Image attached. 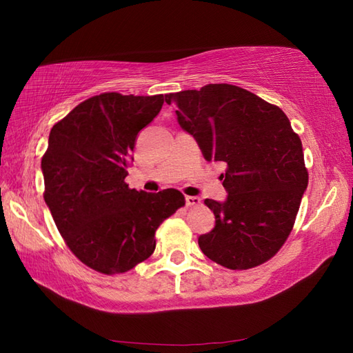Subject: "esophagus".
Masks as SVG:
<instances>
[{
  "mask_svg": "<svg viewBox=\"0 0 353 353\" xmlns=\"http://www.w3.org/2000/svg\"><path fill=\"white\" fill-rule=\"evenodd\" d=\"M185 201H186V206H199L201 203L200 197L197 196H186Z\"/></svg>",
  "mask_w": 353,
  "mask_h": 353,
  "instance_id": "34e87169",
  "label": "esophagus"
}]
</instances>
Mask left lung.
I'll use <instances>...</instances> for the list:
<instances>
[{
    "label": "left lung",
    "mask_w": 353,
    "mask_h": 353,
    "mask_svg": "<svg viewBox=\"0 0 353 353\" xmlns=\"http://www.w3.org/2000/svg\"><path fill=\"white\" fill-rule=\"evenodd\" d=\"M206 161L226 163L224 203L206 199L215 228L200 235L206 256L230 270L264 264L294 226L308 186L302 141L281 108L247 89L215 83L165 95Z\"/></svg>",
    "instance_id": "1"
}]
</instances>
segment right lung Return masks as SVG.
Masks as SVG:
<instances>
[{"label":"right lung","instance_id":"1","mask_svg":"<svg viewBox=\"0 0 353 353\" xmlns=\"http://www.w3.org/2000/svg\"><path fill=\"white\" fill-rule=\"evenodd\" d=\"M163 95L104 92L52 125L42 156L43 199L66 245L103 274L152 256L154 232L185 206L177 190L157 194L124 182L138 133L159 114Z\"/></svg>","mask_w":353,"mask_h":353}]
</instances>
